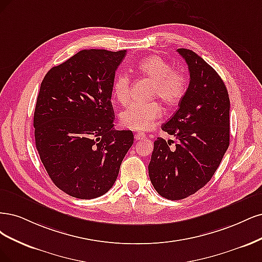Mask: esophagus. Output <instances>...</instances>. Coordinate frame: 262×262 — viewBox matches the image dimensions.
<instances>
[{
  "mask_svg": "<svg viewBox=\"0 0 262 262\" xmlns=\"http://www.w3.org/2000/svg\"><path fill=\"white\" fill-rule=\"evenodd\" d=\"M134 138H135V140H141V139H145V138H146V135H145V134H142V133H137V134H135Z\"/></svg>",
  "mask_w": 262,
  "mask_h": 262,
  "instance_id": "34e87169",
  "label": "esophagus"
}]
</instances>
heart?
<instances>
[{
  "instance_id": "1",
  "label": "heart",
  "mask_w": 262,
  "mask_h": 262,
  "mask_svg": "<svg viewBox=\"0 0 262 262\" xmlns=\"http://www.w3.org/2000/svg\"><path fill=\"white\" fill-rule=\"evenodd\" d=\"M136 70L152 81L151 98H158L166 106H175L181 102L186 91V76L180 70L171 69L165 58L160 55L142 57L135 65ZM130 78L119 74L112 86L113 98L125 104L129 98ZM162 108L156 101L149 103H130L120 113V122L126 128L145 132L152 127L161 117Z\"/></svg>"
}]
</instances>
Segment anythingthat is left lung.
I'll return each mask as SVG.
<instances>
[{
  "instance_id": "obj_1",
  "label": "left lung",
  "mask_w": 262,
  "mask_h": 262,
  "mask_svg": "<svg viewBox=\"0 0 262 262\" xmlns=\"http://www.w3.org/2000/svg\"><path fill=\"white\" fill-rule=\"evenodd\" d=\"M188 65L189 85L162 130L179 140L174 149L159 137L149 177L159 195L186 198L211 180L230 145V98L222 78L202 57L177 50Z\"/></svg>"
}]
</instances>
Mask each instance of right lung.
I'll use <instances>...</instances> for the list:
<instances>
[{
  "label": "right lung",
  "instance_id": "add662e5",
  "mask_svg": "<svg viewBox=\"0 0 262 262\" xmlns=\"http://www.w3.org/2000/svg\"><path fill=\"white\" fill-rule=\"evenodd\" d=\"M125 55V50H82L41 82L36 147L50 179L72 197L94 199L111 189L134 142L132 130L113 128L112 86Z\"/></svg>",
  "mask_w": 262,
  "mask_h": 262
}]
</instances>
